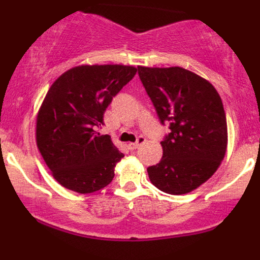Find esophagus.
<instances>
[{
	"mask_svg": "<svg viewBox=\"0 0 260 260\" xmlns=\"http://www.w3.org/2000/svg\"><path fill=\"white\" fill-rule=\"evenodd\" d=\"M145 143V138L144 137H139L138 140H137L136 143H131L129 144V148L132 149V150H136V149H138L139 147H142L143 144Z\"/></svg>",
	"mask_w": 260,
	"mask_h": 260,
	"instance_id": "obj_1",
	"label": "esophagus"
}]
</instances>
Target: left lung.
I'll return each mask as SVG.
<instances>
[{
	"mask_svg": "<svg viewBox=\"0 0 260 260\" xmlns=\"http://www.w3.org/2000/svg\"><path fill=\"white\" fill-rule=\"evenodd\" d=\"M139 78L170 133L162 157L148 168L151 183L162 192H192L219 169L228 149V123L214 85L182 67L138 66Z\"/></svg>",
	"mask_w": 260,
	"mask_h": 260,
	"instance_id": "obj_1",
	"label": "left lung"
}]
</instances>
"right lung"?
<instances>
[{
  "label": "right lung",
  "mask_w": 260,
  "mask_h": 260,
  "mask_svg": "<svg viewBox=\"0 0 260 260\" xmlns=\"http://www.w3.org/2000/svg\"><path fill=\"white\" fill-rule=\"evenodd\" d=\"M124 64H82L50 86L37 116V145L62 187L80 194L103 189L123 154L111 137L96 132L112 98L133 78Z\"/></svg>",
  "instance_id": "add662e5"
}]
</instances>
